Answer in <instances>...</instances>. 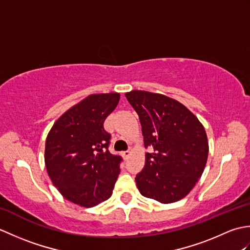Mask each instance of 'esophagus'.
Masks as SVG:
<instances>
[{
  "mask_svg": "<svg viewBox=\"0 0 250 250\" xmlns=\"http://www.w3.org/2000/svg\"><path fill=\"white\" fill-rule=\"evenodd\" d=\"M131 153H132V149H128V150H125V151L122 152V155H124V157L126 159V158L130 157Z\"/></svg>",
  "mask_w": 250,
  "mask_h": 250,
  "instance_id": "obj_1",
  "label": "esophagus"
}]
</instances>
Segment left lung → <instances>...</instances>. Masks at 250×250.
I'll use <instances>...</instances> for the list:
<instances>
[{"mask_svg": "<svg viewBox=\"0 0 250 250\" xmlns=\"http://www.w3.org/2000/svg\"><path fill=\"white\" fill-rule=\"evenodd\" d=\"M139 115L147 152L136 175L145 198L168 204L182 200L198 183L208 157L203 125L178 101L160 93L132 90L125 93Z\"/></svg>", "mask_w": 250, "mask_h": 250, "instance_id": "1", "label": "left lung"}]
</instances>
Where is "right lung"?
<instances>
[{
  "label": "right lung",
  "instance_id": "right-lung-1",
  "mask_svg": "<svg viewBox=\"0 0 250 250\" xmlns=\"http://www.w3.org/2000/svg\"><path fill=\"white\" fill-rule=\"evenodd\" d=\"M117 92L90 94L62 114L45 144V166L67 201L92 207L110 198L121 157L108 151L104 120L119 102Z\"/></svg>",
  "mask_w": 250,
  "mask_h": 250
}]
</instances>
